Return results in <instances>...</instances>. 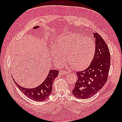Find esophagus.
I'll list each match as a JSON object with an SVG mask.
<instances>
[{
  "label": "esophagus",
  "instance_id": "34e87169",
  "mask_svg": "<svg viewBox=\"0 0 122 122\" xmlns=\"http://www.w3.org/2000/svg\"><path fill=\"white\" fill-rule=\"evenodd\" d=\"M68 74V72L66 71L61 70V71L59 72V74L60 75H64V74Z\"/></svg>",
  "mask_w": 122,
  "mask_h": 122
}]
</instances>
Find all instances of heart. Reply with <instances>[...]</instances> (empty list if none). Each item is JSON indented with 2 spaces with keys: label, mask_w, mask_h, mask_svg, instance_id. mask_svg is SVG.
Listing matches in <instances>:
<instances>
[{
  "label": "heart",
  "mask_w": 122,
  "mask_h": 122,
  "mask_svg": "<svg viewBox=\"0 0 122 122\" xmlns=\"http://www.w3.org/2000/svg\"><path fill=\"white\" fill-rule=\"evenodd\" d=\"M56 48L51 49L55 63L60 64L64 56L70 65L78 70L86 68L91 62L95 51L94 41L77 33L61 36L57 40Z\"/></svg>",
  "instance_id": "1"
}]
</instances>
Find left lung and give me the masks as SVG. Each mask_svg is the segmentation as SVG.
Wrapping results in <instances>:
<instances>
[{
  "mask_svg": "<svg viewBox=\"0 0 122 122\" xmlns=\"http://www.w3.org/2000/svg\"><path fill=\"white\" fill-rule=\"evenodd\" d=\"M93 35L95 38L94 58L85 70L76 72L77 80L72 90V94L77 98L91 97L102 89L108 78L111 63L109 49L99 34Z\"/></svg>",
  "mask_w": 122,
  "mask_h": 122,
  "instance_id": "left-lung-1",
  "label": "left lung"
}]
</instances>
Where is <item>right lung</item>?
Segmentation results:
<instances>
[{
  "instance_id": "obj_1",
  "label": "right lung",
  "mask_w": 122,
  "mask_h": 122,
  "mask_svg": "<svg viewBox=\"0 0 122 122\" xmlns=\"http://www.w3.org/2000/svg\"><path fill=\"white\" fill-rule=\"evenodd\" d=\"M39 26H36L33 29H36ZM59 71L55 70H50L48 76H46L42 83L35 88H26L22 87L15 82V84L21 92L30 99L36 102H42L46 100L51 94L52 91V84L53 81L57 76H58Z\"/></svg>"
}]
</instances>
